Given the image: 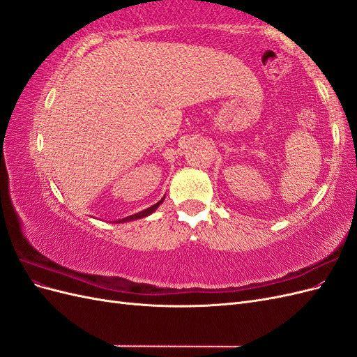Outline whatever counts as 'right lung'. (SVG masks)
I'll use <instances>...</instances> for the list:
<instances>
[{
	"label": "right lung",
	"instance_id": "obj_1",
	"mask_svg": "<svg viewBox=\"0 0 357 357\" xmlns=\"http://www.w3.org/2000/svg\"><path fill=\"white\" fill-rule=\"evenodd\" d=\"M162 201L164 199H160L159 202H156L155 205H152V207H149L147 210H143V211H139V213H137V214H132V215H129V218H125V219H122V220H117L116 223H122V222H131V220H135V219H142V218H146V215H149V214H152L158 207H159V204H162Z\"/></svg>",
	"mask_w": 357,
	"mask_h": 357
}]
</instances>
